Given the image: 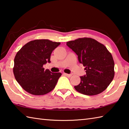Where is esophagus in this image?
I'll list each match as a JSON object with an SVG mask.
<instances>
[{
	"label": "esophagus",
	"instance_id": "1",
	"mask_svg": "<svg viewBox=\"0 0 129 129\" xmlns=\"http://www.w3.org/2000/svg\"><path fill=\"white\" fill-rule=\"evenodd\" d=\"M63 75H65V76H67L68 77H70L72 76V74H67V73H63Z\"/></svg>",
	"mask_w": 129,
	"mask_h": 129
}]
</instances>
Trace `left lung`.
<instances>
[{"label": "left lung", "mask_w": 129, "mask_h": 129, "mask_svg": "<svg viewBox=\"0 0 129 129\" xmlns=\"http://www.w3.org/2000/svg\"><path fill=\"white\" fill-rule=\"evenodd\" d=\"M78 55L79 62L86 70L80 77V83L74 86L82 94L94 95L106 89L114 78L115 63L112 56L104 45L91 38H79L67 42Z\"/></svg>", "instance_id": "obj_1"}]
</instances>
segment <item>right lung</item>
Here are the masks:
<instances>
[{"label":"right lung","instance_id":"1","mask_svg":"<svg viewBox=\"0 0 129 129\" xmlns=\"http://www.w3.org/2000/svg\"><path fill=\"white\" fill-rule=\"evenodd\" d=\"M60 42L35 40L24 45L14 60L13 73L17 82L28 93L44 95L54 89L61 73H51L43 68L50 62L51 54Z\"/></svg>","mask_w":129,"mask_h":129}]
</instances>
